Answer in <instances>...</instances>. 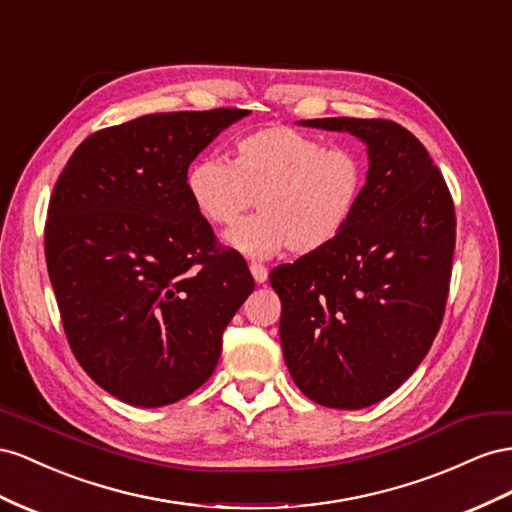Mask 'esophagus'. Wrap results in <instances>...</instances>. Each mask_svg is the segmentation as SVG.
<instances>
[{"mask_svg": "<svg viewBox=\"0 0 512 512\" xmlns=\"http://www.w3.org/2000/svg\"><path fill=\"white\" fill-rule=\"evenodd\" d=\"M248 268H251L253 279H255L259 285L268 281V268H266V266H261V264H251Z\"/></svg>", "mask_w": 512, "mask_h": 512, "instance_id": "34e87169", "label": "esophagus"}]
</instances>
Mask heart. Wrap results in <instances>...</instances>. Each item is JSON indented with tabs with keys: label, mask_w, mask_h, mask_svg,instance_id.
Masks as SVG:
<instances>
[{
	"label": "heart",
	"mask_w": 512,
	"mask_h": 512,
	"mask_svg": "<svg viewBox=\"0 0 512 512\" xmlns=\"http://www.w3.org/2000/svg\"><path fill=\"white\" fill-rule=\"evenodd\" d=\"M367 188V163L349 148L289 126L242 135L231 163L203 156L186 171V191L208 223L229 227L255 206L261 214L227 233V242L251 257H272L287 246L315 255L337 242Z\"/></svg>",
	"instance_id": "obj_1"
}]
</instances>
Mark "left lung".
I'll return each mask as SVG.
<instances>
[{
	"label": "left lung",
	"instance_id": "obj_1",
	"mask_svg": "<svg viewBox=\"0 0 512 512\" xmlns=\"http://www.w3.org/2000/svg\"><path fill=\"white\" fill-rule=\"evenodd\" d=\"M300 124L362 139L369 171L343 236L270 272L281 298V347L311 401L362 410L418 369L442 326L455 203L425 145L401 124L358 118Z\"/></svg>",
	"mask_w": 512,
	"mask_h": 512
}]
</instances>
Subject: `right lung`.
I'll return each mask as SVG.
<instances>
[{"mask_svg": "<svg viewBox=\"0 0 512 512\" xmlns=\"http://www.w3.org/2000/svg\"><path fill=\"white\" fill-rule=\"evenodd\" d=\"M248 113H152L102 128L55 182L45 257L66 339L124 403L163 407L206 384L255 289L186 191L197 154Z\"/></svg>", "mask_w": 512, "mask_h": 512, "instance_id": "right-lung-1", "label": "right lung"}]
</instances>
